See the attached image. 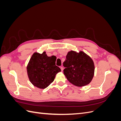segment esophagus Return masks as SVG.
Segmentation results:
<instances>
[{
  "label": "esophagus",
  "mask_w": 121,
  "mask_h": 121,
  "mask_svg": "<svg viewBox=\"0 0 121 121\" xmlns=\"http://www.w3.org/2000/svg\"><path fill=\"white\" fill-rule=\"evenodd\" d=\"M60 69H61V71H63V67L61 66V67H60Z\"/></svg>",
  "instance_id": "esophagus-1"
}]
</instances>
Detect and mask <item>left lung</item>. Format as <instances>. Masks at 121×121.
<instances>
[{"instance_id":"8db88e82","label":"left lung","mask_w":121,"mask_h":121,"mask_svg":"<svg viewBox=\"0 0 121 121\" xmlns=\"http://www.w3.org/2000/svg\"><path fill=\"white\" fill-rule=\"evenodd\" d=\"M63 65L64 74L73 85L83 87L89 84L93 78L95 66L92 58L83 51L71 50L66 56Z\"/></svg>"}]
</instances>
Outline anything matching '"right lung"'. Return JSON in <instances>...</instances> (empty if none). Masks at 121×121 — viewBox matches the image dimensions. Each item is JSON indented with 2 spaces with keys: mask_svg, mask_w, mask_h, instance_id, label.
<instances>
[{
  "mask_svg": "<svg viewBox=\"0 0 121 121\" xmlns=\"http://www.w3.org/2000/svg\"><path fill=\"white\" fill-rule=\"evenodd\" d=\"M56 56H48L46 52L40 54L34 52L27 66L29 80L34 86L45 89L54 80L56 75L61 71L56 65Z\"/></svg>",
  "mask_w": 121,
  "mask_h": 121,
  "instance_id": "add662e5",
  "label": "right lung"
}]
</instances>
